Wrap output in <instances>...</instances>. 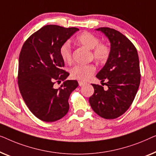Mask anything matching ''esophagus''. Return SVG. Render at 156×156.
<instances>
[{"instance_id":"obj_1","label":"esophagus","mask_w":156,"mask_h":156,"mask_svg":"<svg viewBox=\"0 0 156 156\" xmlns=\"http://www.w3.org/2000/svg\"><path fill=\"white\" fill-rule=\"evenodd\" d=\"M78 84H79V85H80V86H83V85H85V82H83V81H80V80H79V81H78Z\"/></svg>"}]
</instances>
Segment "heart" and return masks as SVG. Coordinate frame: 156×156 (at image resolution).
Here are the masks:
<instances>
[{
	"label": "heart",
	"instance_id": "heart-1",
	"mask_svg": "<svg viewBox=\"0 0 156 156\" xmlns=\"http://www.w3.org/2000/svg\"><path fill=\"white\" fill-rule=\"evenodd\" d=\"M76 41L80 45L93 49V58L99 62H105L109 58L110 54V48L106 44L100 43V39L95 35L85 32L76 37ZM61 58L66 63L72 61V51L69 42H65L60 48ZM95 67L93 64L76 65L71 70V76L73 78L80 80H87L95 72Z\"/></svg>",
	"mask_w": 156,
	"mask_h": 156
}]
</instances>
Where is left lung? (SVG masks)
Segmentation results:
<instances>
[{"instance_id":"1","label":"left lung","mask_w":156,"mask_h":156,"mask_svg":"<svg viewBox=\"0 0 156 156\" xmlns=\"http://www.w3.org/2000/svg\"><path fill=\"white\" fill-rule=\"evenodd\" d=\"M110 41V54L96 77L107 85L92 84L93 95L90 105L100 117L107 119L122 115L132 104L141 80L139 59L132 42L119 32L109 27L96 29ZM105 80L107 83H103Z\"/></svg>"}]
</instances>
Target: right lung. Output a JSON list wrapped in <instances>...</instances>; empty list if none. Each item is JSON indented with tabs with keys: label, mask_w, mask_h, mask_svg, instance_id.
<instances>
[{
	"label": "right lung",
	"mask_w": 156,
	"mask_h": 156,
	"mask_svg": "<svg viewBox=\"0 0 156 156\" xmlns=\"http://www.w3.org/2000/svg\"><path fill=\"white\" fill-rule=\"evenodd\" d=\"M76 27L44 26L32 34L22 47L19 56L17 83L26 105L41 121L55 122L66 115L70 95L78 86L77 80H67L60 48ZM64 83L60 88L56 82Z\"/></svg>",
	"instance_id": "right-lung-1"
}]
</instances>
